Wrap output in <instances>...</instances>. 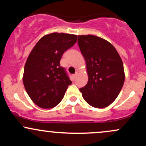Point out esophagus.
<instances>
[{
    "label": "esophagus",
    "mask_w": 146,
    "mask_h": 146,
    "mask_svg": "<svg viewBox=\"0 0 146 146\" xmlns=\"http://www.w3.org/2000/svg\"><path fill=\"white\" fill-rule=\"evenodd\" d=\"M78 72H76V73H75V74H73V78H76V77H77V75H78Z\"/></svg>",
    "instance_id": "obj_1"
}]
</instances>
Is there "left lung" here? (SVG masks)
<instances>
[{"mask_svg": "<svg viewBox=\"0 0 146 146\" xmlns=\"http://www.w3.org/2000/svg\"><path fill=\"white\" fill-rule=\"evenodd\" d=\"M78 44L88 75V82L80 92L91 106L105 108L115 101L123 87L122 60L113 45L98 36H78Z\"/></svg>", "mask_w": 146, "mask_h": 146, "instance_id": "1", "label": "left lung"}]
</instances>
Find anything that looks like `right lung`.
Returning a JSON list of instances; mask_svg holds the SVG:
<instances>
[{
    "mask_svg": "<svg viewBox=\"0 0 146 146\" xmlns=\"http://www.w3.org/2000/svg\"><path fill=\"white\" fill-rule=\"evenodd\" d=\"M77 38L73 34L50 33L43 36L30 53L25 66L23 84L29 98L40 108L58 105L72 84L60 62Z\"/></svg>",
    "mask_w": 146,
    "mask_h": 146,
    "instance_id": "1",
    "label": "right lung"
}]
</instances>
